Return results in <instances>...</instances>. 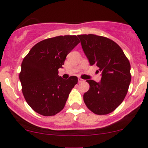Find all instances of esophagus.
<instances>
[{
	"mask_svg": "<svg viewBox=\"0 0 148 148\" xmlns=\"http://www.w3.org/2000/svg\"><path fill=\"white\" fill-rule=\"evenodd\" d=\"M78 81H79V83H82V82H84V80L81 79V78H78Z\"/></svg>",
	"mask_w": 148,
	"mask_h": 148,
	"instance_id": "esophagus-1",
	"label": "esophagus"
}]
</instances>
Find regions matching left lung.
Instances as JSON below:
<instances>
[{
	"instance_id": "left-lung-1",
	"label": "left lung",
	"mask_w": 148,
	"mask_h": 148,
	"mask_svg": "<svg viewBox=\"0 0 148 148\" xmlns=\"http://www.w3.org/2000/svg\"><path fill=\"white\" fill-rule=\"evenodd\" d=\"M78 37L90 64H96L101 73L99 82L86 81L90 89L84 93V101L95 114H108L121 104L128 91L130 61L120 46L110 39L92 34Z\"/></svg>"
}]
</instances>
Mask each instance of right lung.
I'll return each mask as SVG.
<instances>
[{
	"instance_id": "1",
	"label": "right lung",
	"mask_w": 148,
	"mask_h": 148,
	"mask_svg": "<svg viewBox=\"0 0 148 148\" xmlns=\"http://www.w3.org/2000/svg\"><path fill=\"white\" fill-rule=\"evenodd\" d=\"M80 42L76 35L46 39L38 42L23 58L19 79L28 104L39 114L54 115L62 111L78 78L58 76L66 57Z\"/></svg>"
}]
</instances>
